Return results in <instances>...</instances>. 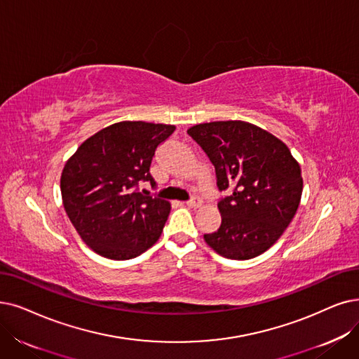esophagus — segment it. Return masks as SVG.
<instances>
[{"instance_id": "esophagus-1", "label": "esophagus", "mask_w": 359, "mask_h": 359, "mask_svg": "<svg viewBox=\"0 0 359 359\" xmlns=\"http://www.w3.org/2000/svg\"><path fill=\"white\" fill-rule=\"evenodd\" d=\"M185 205H187L189 208H198V206H202V200H200L198 197H193L189 200V202H185Z\"/></svg>"}]
</instances>
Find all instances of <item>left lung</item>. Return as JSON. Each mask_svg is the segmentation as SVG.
<instances>
[{"label": "left lung", "mask_w": 359, "mask_h": 359, "mask_svg": "<svg viewBox=\"0 0 359 359\" xmlns=\"http://www.w3.org/2000/svg\"><path fill=\"white\" fill-rule=\"evenodd\" d=\"M189 135L215 166L221 226L205 234L224 257L252 259L268 250L292 222L304 190L300 166L289 147L262 128L243 121L191 126Z\"/></svg>", "instance_id": "obj_1"}]
</instances>
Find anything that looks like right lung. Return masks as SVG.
Instances as JSON below:
<instances>
[{
    "label": "right lung",
    "instance_id": "right-lung-1",
    "mask_svg": "<svg viewBox=\"0 0 359 359\" xmlns=\"http://www.w3.org/2000/svg\"><path fill=\"white\" fill-rule=\"evenodd\" d=\"M174 125L123 121L98 131L66 162L60 190L63 206L81 238L98 255L125 261L159 240L169 202L138 190L156 182L150 165Z\"/></svg>",
    "mask_w": 359,
    "mask_h": 359
}]
</instances>
